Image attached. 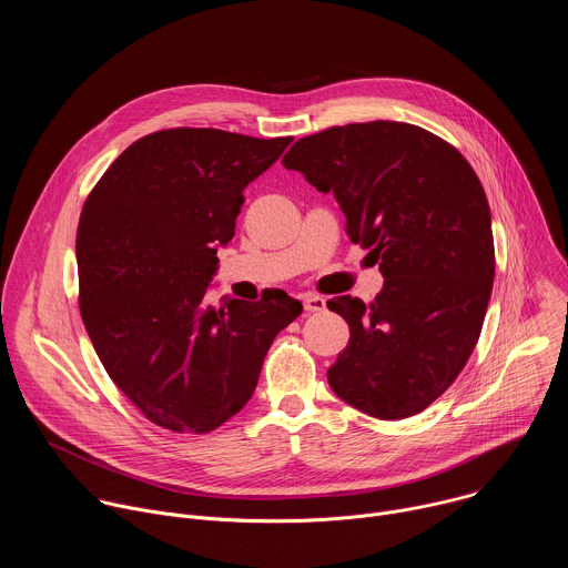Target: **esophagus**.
Returning <instances> with one entry per match:
<instances>
[{
	"label": "esophagus",
	"mask_w": 568,
	"mask_h": 568,
	"mask_svg": "<svg viewBox=\"0 0 568 568\" xmlns=\"http://www.w3.org/2000/svg\"><path fill=\"white\" fill-rule=\"evenodd\" d=\"M303 307H305L307 314L310 312H323V310H326V298L318 296V294H305L303 296Z\"/></svg>",
	"instance_id": "esophagus-1"
}]
</instances>
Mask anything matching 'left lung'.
Wrapping results in <instances>:
<instances>
[{"label":"left lung","mask_w":568,"mask_h":568,"mask_svg":"<svg viewBox=\"0 0 568 568\" xmlns=\"http://www.w3.org/2000/svg\"><path fill=\"white\" fill-rule=\"evenodd\" d=\"M283 166L335 193L348 237L384 276L371 303L328 301L351 328L331 388L379 420L420 414L467 364L493 294L490 206L474 169L445 139L397 121L303 136Z\"/></svg>","instance_id":"obj_1"}]
</instances>
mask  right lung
I'll return each instance as SVG.
<instances>
[{"label":"right lung","instance_id":"right-lung-1","mask_svg":"<svg viewBox=\"0 0 568 568\" xmlns=\"http://www.w3.org/2000/svg\"><path fill=\"white\" fill-rule=\"evenodd\" d=\"M290 143L159 130L125 148L85 200L75 233L80 314L112 382L159 427L206 434L235 416L272 342L303 310L283 290L256 303H206L242 191Z\"/></svg>","mask_w":568,"mask_h":568}]
</instances>
